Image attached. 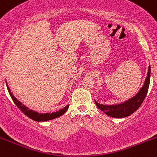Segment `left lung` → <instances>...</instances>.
I'll list each match as a JSON object with an SVG mask.
<instances>
[{"instance_id": "8db88e82", "label": "left lung", "mask_w": 157, "mask_h": 157, "mask_svg": "<svg viewBox=\"0 0 157 157\" xmlns=\"http://www.w3.org/2000/svg\"><path fill=\"white\" fill-rule=\"evenodd\" d=\"M150 77H151V66H149L148 71L146 80L145 81L143 86L137 94L134 96L133 98L128 100L127 102H123L122 104L115 105H105L98 103L95 101L96 105L99 108V109L105 112L106 114L112 117L122 118L125 117L130 116L133 113L137 110L146 97L147 91H148L149 84H150Z\"/></svg>"}]
</instances>
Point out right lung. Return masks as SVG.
<instances>
[{
  "label": "right lung",
  "instance_id": "right-lung-1",
  "mask_svg": "<svg viewBox=\"0 0 157 157\" xmlns=\"http://www.w3.org/2000/svg\"><path fill=\"white\" fill-rule=\"evenodd\" d=\"M7 89H8L9 93H10L11 97H12V100L13 102H15V105H17V107L21 110L22 112L24 113L25 115H26L28 117L31 118L32 120H35V121H47V120H53V119L59 117H60L61 115L63 114L64 113H66V111H67L68 109V105L66 106V107L63 108V109L60 110L58 111H56V112H53V113H37L35 112V111H32V110H30L29 108L26 107L25 105H23L21 102L18 101L17 99L15 98V97L13 96L12 92H11L10 88L7 86Z\"/></svg>",
  "mask_w": 157,
  "mask_h": 157
}]
</instances>
